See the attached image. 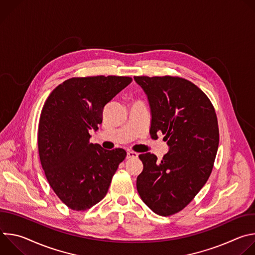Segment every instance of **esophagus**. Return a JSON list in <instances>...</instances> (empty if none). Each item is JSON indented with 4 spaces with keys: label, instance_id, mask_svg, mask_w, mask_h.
Returning <instances> with one entry per match:
<instances>
[{
    "label": "esophagus",
    "instance_id": "1",
    "mask_svg": "<svg viewBox=\"0 0 255 255\" xmlns=\"http://www.w3.org/2000/svg\"><path fill=\"white\" fill-rule=\"evenodd\" d=\"M138 156V153L134 152V151H128L127 152V159H130V158H136Z\"/></svg>",
    "mask_w": 255,
    "mask_h": 255
}]
</instances>
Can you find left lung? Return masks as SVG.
Masks as SVG:
<instances>
[{"mask_svg":"<svg viewBox=\"0 0 255 255\" xmlns=\"http://www.w3.org/2000/svg\"><path fill=\"white\" fill-rule=\"evenodd\" d=\"M147 95L151 109V137L164 135L169 150L139 155L143 170L136 187L154 213L170 216L187 207L207 183L219 145L215 109L192 82L178 77H134Z\"/></svg>","mask_w":255,"mask_h":255,"instance_id":"left-lung-1","label":"left lung"}]
</instances>
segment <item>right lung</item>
Masks as SVG:
<instances>
[{
	"label": "right lung",
	"mask_w": 255,
	"mask_h": 255,
	"mask_svg": "<svg viewBox=\"0 0 255 255\" xmlns=\"http://www.w3.org/2000/svg\"><path fill=\"white\" fill-rule=\"evenodd\" d=\"M129 77L71 78L46 99L38 125V152L45 176L69 209L86 211L104 199L127 153L90 142L103 110L126 88Z\"/></svg>",
	"instance_id": "obj_1"
}]
</instances>
